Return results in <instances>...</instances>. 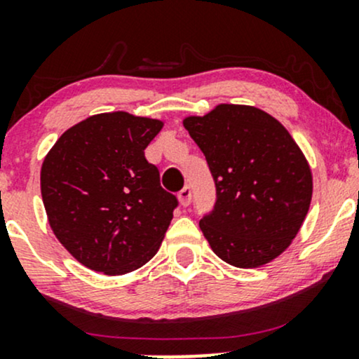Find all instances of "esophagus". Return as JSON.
<instances>
[{"label": "esophagus", "mask_w": 359, "mask_h": 359, "mask_svg": "<svg viewBox=\"0 0 359 359\" xmlns=\"http://www.w3.org/2000/svg\"><path fill=\"white\" fill-rule=\"evenodd\" d=\"M192 199V191H191V185H185L184 189H180L179 192V201L182 205H189L191 204Z\"/></svg>", "instance_id": "esophagus-1"}]
</instances>
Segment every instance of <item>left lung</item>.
<instances>
[{
  "instance_id": "left-lung-1",
  "label": "left lung",
  "mask_w": 359,
  "mask_h": 359,
  "mask_svg": "<svg viewBox=\"0 0 359 359\" xmlns=\"http://www.w3.org/2000/svg\"><path fill=\"white\" fill-rule=\"evenodd\" d=\"M201 148L216 203L199 221L214 253L238 269L277 258L297 236L312 199V174L280 121L253 106L219 104L184 119Z\"/></svg>"
}]
</instances>
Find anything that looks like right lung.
I'll return each instance as SVG.
<instances>
[{"label": "right lung", "instance_id": "obj_1", "mask_svg": "<svg viewBox=\"0 0 359 359\" xmlns=\"http://www.w3.org/2000/svg\"><path fill=\"white\" fill-rule=\"evenodd\" d=\"M162 126L125 111L96 114L69 128L45 156L40 189L48 224L88 269L128 273L162 245L179 205L145 158Z\"/></svg>", "mask_w": 359, "mask_h": 359}]
</instances>
